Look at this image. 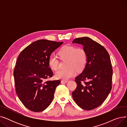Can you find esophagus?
<instances>
[{
  "label": "esophagus",
  "mask_w": 127,
  "mask_h": 127,
  "mask_svg": "<svg viewBox=\"0 0 127 127\" xmlns=\"http://www.w3.org/2000/svg\"><path fill=\"white\" fill-rule=\"evenodd\" d=\"M68 82V80H61V83H67Z\"/></svg>",
  "instance_id": "esophagus-1"
}]
</instances>
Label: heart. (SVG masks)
I'll return each mask as SVG.
<instances>
[{
	"label": "heart",
	"mask_w": 127,
	"mask_h": 127,
	"mask_svg": "<svg viewBox=\"0 0 127 127\" xmlns=\"http://www.w3.org/2000/svg\"><path fill=\"white\" fill-rule=\"evenodd\" d=\"M59 54L62 58H67L66 64L67 68L60 69L56 72L55 77L57 79L67 80L76 74V70H82L87 63L88 56L86 51L82 48H77L75 46L66 45L59 51ZM49 67L54 70L59 68V61L55 55L50 56L48 59Z\"/></svg>",
	"instance_id": "obj_1"
}]
</instances>
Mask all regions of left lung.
<instances>
[{"label":"left lung","mask_w":127,"mask_h":127,"mask_svg":"<svg viewBox=\"0 0 127 127\" xmlns=\"http://www.w3.org/2000/svg\"><path fill=\"white\" fill-rule=\"evenodd\" d=\"M72 43L83 46L88 60L81 74L75 78L77 88L72 96L80 107L91 110L100 105L111 91L113 69L110 56L103 46L89 37L75 38Z\"/></svg>","instance_id":"obj_1"}]
</instances>
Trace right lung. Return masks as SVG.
<instances>
[{"label":"right lung","instance_id":"obj_1","mask_svg":"<svg viewBox=\"0 0 127 127\" xmlns=\"http://www.w3.org/2000/svg\"><path fill=\"white\" fill-rule=\"evenodd\" d=\"M63 43L37 40L23 50L17 58L13 72L15 91L23 104L32 111L39 112L47 108L61 82L46 79L53 76L49 58Z\"/></svg>","mask_w":127,"mask_h":127}]
</instances>
